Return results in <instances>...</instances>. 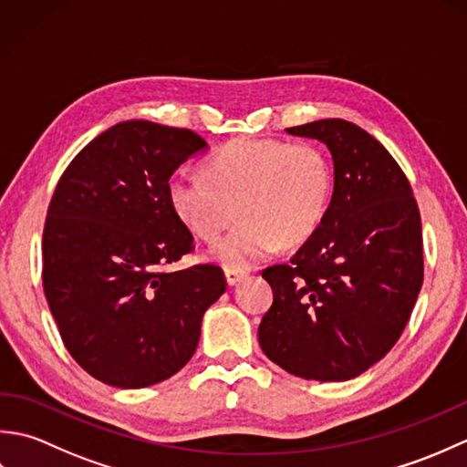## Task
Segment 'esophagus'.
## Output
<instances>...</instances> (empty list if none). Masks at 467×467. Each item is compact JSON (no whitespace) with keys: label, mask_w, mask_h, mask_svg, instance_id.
Wrapping results in <instances>:
<instances>
[{"label":"esophagus","mask_w":467,"mask_h":467,"mask_svg":"<svg viewBox=\"0 0 467 467\" xmlns=\"http://www.w3.org/2000/svg\"><path fill=\"white\" fill-rule=\"evenodd\" d=\"M224 276H226L228 286H234V285H239L246 275H244L243 271H236V269H226V271H224Z\"/></svg>","instance_id":"esophagus-1"}]
</instances>
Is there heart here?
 <instances>
[{
  "instance_id": "b5f03b06",
  "label": "heart",
  "mask_w": 467,
  "mask_h": 467,
  "mask_svg": "<svg viewBox=\"0 0 467 467\" xmlns=\"http://www.w3.org/2000/svg\"><path fill=\"white\" fill-rule=\"evenodd\" d=\"M333 194L329 158L313 142L234 138L208 158L204 174L168 182L174 214L196 239L213 243L241 216L214 256L228 269H249L276 244L305 243L321 226Z\"/></svg>"
}]
</instances>
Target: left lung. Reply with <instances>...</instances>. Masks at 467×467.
<instances>
[{
    "label": "left lung",
    "mask_w": 467,
    "mask_h": 467,
    "mask_svg": "<svg viewBox=\"0 0 467 467\" xmlns=\"http://www.w3.org/2000/svg\"><path fill=\"white\" fill-rule=\"evenodd\" d=\"M331 150L335 184L321 226L289 263L266 266L273 305L259 343L303 379L347 381L398 343L423 283L421 216L385 146L341 118L286 128Z\"/></svg>",
    "instance_id": "obj_1"
}]
</instances>
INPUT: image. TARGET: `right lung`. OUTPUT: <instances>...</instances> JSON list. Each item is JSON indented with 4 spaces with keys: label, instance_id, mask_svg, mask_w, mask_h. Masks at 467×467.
I'll list each match as a JSON object with an SVG mask.
<instances>
[{
    "label": "right lung",
    "instance_id": "1",
    "mask_svg": "<svg viewBox=\"0 0 467 467\" xmlns=\"http://www.w3.org/2000/svg\"><path fill=\"white\" fill-rule=\"evenodd\" d=\"M202 148L186 128L128 120L86 144L57 181L44 293L66 349L98 381L140 389L181 371L204 311L226 291L216 265L166 271L194 251L168 181Z\"/></svg>",
    "mask_w": 467,
    "mask_h": 467
}]
</instances>
